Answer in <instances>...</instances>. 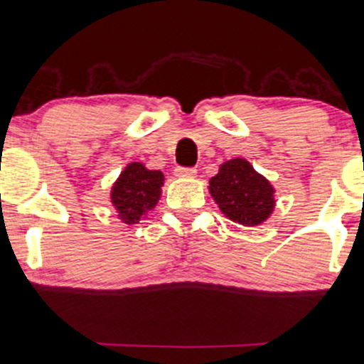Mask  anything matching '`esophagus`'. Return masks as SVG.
<instances>
[{"mask_svg":"<svg viewBox=\"0 0 364 364\" xmlns=\"http://www.w3.org/2000/svg\"><path fill=\"white\" fill-rule=\"evenodd\" d=\"M174 174L178 176V178H193V176L197 174V169H193V167H178V169L174 171Z\"/></svg>","mask_w":364,"mask_h":364,"instance_id":"obj_1","label":"esophagus"}]
</instances>
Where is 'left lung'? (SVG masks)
Masks as SVG:
<instances>
[{
    "label": "left lung",
    "instance_id": "left-lung-1",
    "mask_svg": "<svg viewBox=\"0 0 364 364\" xmlns=\"http://www.w3.org/2000/svg\"><path fill=\"white\" fill-rule=\"evenodd\" d=\"M209 193L228 220L244 227L262 225L275 208L272 183L239 156L221 164L218 174L209 179Z\"/></svg>",
    "mask_w": 364,
    "mask_h": 364
}]
</instances>
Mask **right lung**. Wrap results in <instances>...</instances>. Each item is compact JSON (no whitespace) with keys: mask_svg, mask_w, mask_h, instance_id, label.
Segmentation results:
<instances>
[{"mask_svg":"<svg viewBox=\"0 0 364 364\" xmlns=\"http://www.w3.org/2000/svg\"><path fill=\"white\" fill-rule=\"evenodd\" d=\"M164 174L148 169L144 164H127L113 183L109 200L117 209L118 220L125 225L139 223L141 218L155 209L162 197Z\"/></svg>","mask_w":364,"mask_h":364,"instance_id":"right-lung-1","label":"right lung"}]
</instances>
